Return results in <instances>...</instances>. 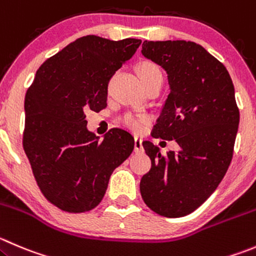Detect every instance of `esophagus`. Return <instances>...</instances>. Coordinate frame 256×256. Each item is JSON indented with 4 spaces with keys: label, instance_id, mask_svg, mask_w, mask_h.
Segmentation results:
<instances>
[{
    "label": "esophagus",
    "instance_id": "1",
    "mask_svg": "<svg viewBox=\"0 0 256 256\" xmlns=\"http://www.w3.org/2000/svg\"><path fill=\"white\" fill-rule=\"evenodd\" d=\"M134 151H135L136 154H140V152H142V151H144L142 138H138V136L135 138V144H134Z\"/></svg>",
    "mask_w": 256,
    "mask_h": 256
}]
</instances>
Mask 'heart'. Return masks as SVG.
Returning <instances> with one entry per match:
<instances>
[{"instance_id": "obj_1", "label": "heart", "mask_w": 256, "mask_h": 256, "mask_svg": "<svg viewBox=\"0 0 256 256\" xmlns=\"http://www.w3.org/2000/svg\"><path fill=\"white\" fill-rule=\"evenodd\" d=\"M138 75L141 82H148V81L155 80V78H162L160 68L155 64L148 61L138 65ZM148 121H150V118L146 115H126L124 118V124L136 132L142 130L146 124H148Z\"/></svg>"}]
</instances>
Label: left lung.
Returning a JSON list of instances; mask_svg holds the SVG:
<instances>
[{
	"label": "left lung",
	"mask_w": 256,
	"mask_h": 256,
	"mask_svg": "<svg viewBox=\"0 0 256 256\" xmlns=\"http://www.w3.org/2000/svg\"><path fill=\"white\" fill-rule=\"evenodd\" d=\"M141 54L168 75L152 136L180 146L161 155L142 142L151 168L141 178V196L161 216H185L216 190L232 162L239 126L234 85L222 62L195 42L144 41Z\"/></svg>",
	"instance_id": "1"
}]
</instances>
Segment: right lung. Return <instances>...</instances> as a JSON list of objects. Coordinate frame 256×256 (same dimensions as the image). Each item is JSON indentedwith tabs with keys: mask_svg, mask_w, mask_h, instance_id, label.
Returning a JSON list of instances; mask_svg holds the SVG:
<instances>
[{
	"mask_svg": "<svg viewBox=\"0 0 256 256\" xmlns=\"http://www.w3.org/2000/svg\"><path fill=\"white\" fill-rule=\"evenodd\" d=\"M140 44L81 37L46 60L27 90L24 152L42 194L64 212L98 206L112 171L132 152L130 134L114 128L100 140L85 112L106 108L108 80Z\"/></svg>",
	"mask_w": 256,
	"mask_h": 256,
	"instance_id": "add662e5",
	"label": "right lung"
}]
</instances>
